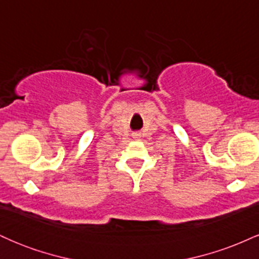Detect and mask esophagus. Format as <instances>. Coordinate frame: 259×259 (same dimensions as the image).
<instances>
[{
    "mask_svg": "<svg viewBox=\"0 0 259 259\" xmlns=\"http://www.w3.org/2000/svg\"><path fill=\"white\" fill-rule=\"evenodd\" d=\"M134 136H135V138H138V136H139V134H135V135H134Z\"/></svg>",
    "mask_w": 259,
    "mask_h": 259,
    "instance_id": "obj_1",
    "label": "esophagus"
}]
</instances>
